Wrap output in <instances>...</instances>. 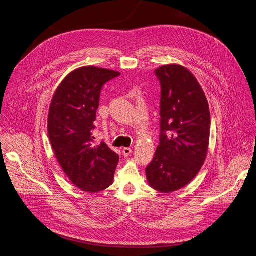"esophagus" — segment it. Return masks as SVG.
Segmentation results:
<instances>
[{"label": "esophagus", "mask_w": 256, "mask_h": 256, "mask_svg": "<svg viewBox=\"0 0 256 256\" xmlns=\"http://www.w3.org/2000/svg\"><path fill=\"white\" fill-rule=\"evenodd\" d=\"M122 152H123L124 157H128L132 153V149L131 148H123Z\"/></svg>", "instance_id": "obj_1"}]
</instances>
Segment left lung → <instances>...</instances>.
<instances>
[{
	"label": "left lung",
	"instance_id": "obj_1",
	"mask_svg": "<svg viewBox=\"0 0 256 256\" xmlns=\"http://www.w3.org/2000/svg\"><path fill=\"white\" fill-rule=\"evenodd\" d=\"M155 74L161 84V135L146 177L156 191L172 193L188 185L205 162L210 111L200 84L187 68L169 64Z\"/></svg>",
	"mask_w": 256,
	"mask_h": 256
}]
</instances>
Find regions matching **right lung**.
I'll list each match as a JSON object with an SVG mask.
<instances>
[{"mask_svg":"<svg viewBox=\"0 0 256 256\" xmlns=\"http://www.w3.org/2000/svg\"><path fill=\"white\" fill-rule=\"evenodd\" d=\"M119 72L84 66L70 72L56 89L48 115V134L54 154L78 189L97 193L114 179L119 156L105 142L93 145L96 111L103 85Z\"/></svg>","mask_w":256,"mask_h":256,"instance_id":"add662e5","label":"right lung"}]
</instances>
